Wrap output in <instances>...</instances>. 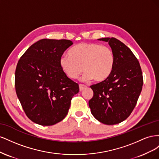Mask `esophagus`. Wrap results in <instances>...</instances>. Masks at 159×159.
<instances>
[{"instance_id": "1", "label": "esophagus", "mask_w": 159, "mask_h": 159, "mask_svg": "<svg viewBox=\"0 0 159 159\" xmlns=\"http://www.w3.org/2000/svg\"><path fill=\"white\" fill-rule=\"evenodd\" d=\"M79 88H80V91H83V90L85 88V86L84 85L80 84V85H79Z\"/></svg>"}]
</instances>
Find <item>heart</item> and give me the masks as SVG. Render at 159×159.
<instances>
[{
  "mask_svg": "<svg viewBox=\"0 0 159 159\" xmlns=\"http://www.w3.org/2000/svg\"><path fill=\"white\" fill-rule=\"evenodd\" d=\"M70 55L60 58V66L67 76L75 79L85 71L81 80L93 79L102 81L111 73L115 62L113 50L106 46L96 43L82 42L70 50Z\"/></svg>",
  "mask_w": 159,
  "mask_h": 159,
  "instance_id": "obj_1",
  "label": "heart"
}]
</instances>
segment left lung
<instances>
[{"instance_id":"8db88e82","label":"left lung","mask_w":159,"mask_h":159,"mask_svg":"<svg viewBox=\"0 0 159 159\" xmlns=\"http://www.w3.org/2000/svg\"><path fill=\"white\" fill-rule=\"evenodd\" d=\"M115 55L108 78L90 88L93 96L89 101L93 116L101 123L115 125L125 121L135 107L143 84L139 62L132 51L115 38H103Z\"/></svg>"}]
</instances>
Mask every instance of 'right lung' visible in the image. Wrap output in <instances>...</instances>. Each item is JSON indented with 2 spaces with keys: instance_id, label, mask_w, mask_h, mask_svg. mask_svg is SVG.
I'll use <instances>...</instances> for the list:
<instances>
[{
  "instance_id": "add662e5",
  "label": "right lung",
  "mask_w": 159,
  "mask_h": 159,
  "mask_svg": "<svg viewBox=\"0 0 159 159\" xmlns=\"http://www.w3.org/2000/svg\"><path fill=\"white\" fill-rule=\"evenodd\" d=\"M73 45L68 40L42 39L19 60L15 71L17 97L34 123L50 126L68 113L71 99L79 92L78 84L67 77L60 58Z\"/></svg>"
}]
</instances>
